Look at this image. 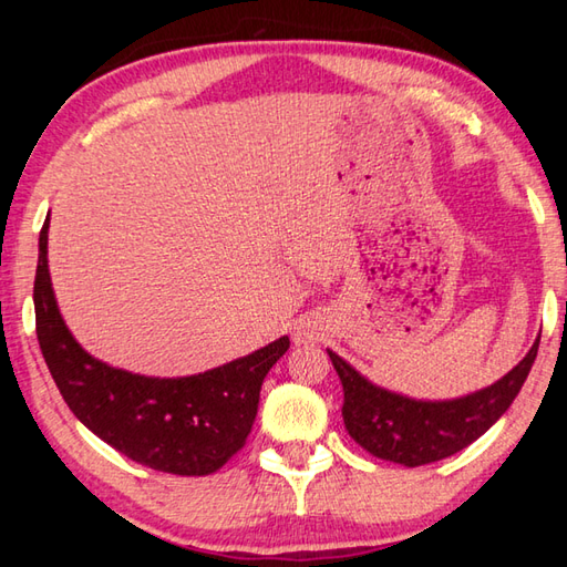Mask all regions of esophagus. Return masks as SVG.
Returning <instances> with one entry per match:
<instances>
[{
  "label": "esophagus",
  "instance_id": "esophagus-1",
  "mask_svg": "<svg viewBox=\"0 0 567 567\" xmlns=\"http://www.w3.org/2000/svg\"><path fill=\"white\" fill-rule=\"evenodd\" d=\"M321 329L315 321H299L295 327V343H315L319 341Z\"/></svg>",
  "mask_w": 567,
  "mask_h": 567
}]
</instances>
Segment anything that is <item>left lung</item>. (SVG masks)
Wrapping results in <instances>:
<instances>
[{
  "mask_svg": "<svg viewBox=\"0 0 567 567\" xmlns=\"http://www.w3.org/2000/svg\"><path fill=\"white\" fill-rule=\"evenodd\" d=\"M536 353L538 341L492 388L451 402H416L380 390L336 353L329 351V358L343 384L341 412L351 439L382 461L416 467L443 461L483 436L516 400Z\"/></svg>",
  "mask_w": 567,
  "mask_h": 567,
  "instance_id": "8db88e82",
  "label": "left lung"
}]
</instances>
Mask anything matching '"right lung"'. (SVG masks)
<instances>
[{"label": "right lung", "mask_w": 567, "mask_h": 567, "mask_svg": "<svg viewBox=\"0 0 567 567\" xmlns=\"http://www.w3.org/2000/svg\"><path fill=\"white\" fill-rule=\"evenodd\" d=\"M48 221L33 280L35 336L70 412L94 436L158 473L212 475L244 449L262 380L290 348L282 336L260 351L177 380L131 375L84 353L60 317L48 275Z\"/></svg>", "instance_id": "add662e5"}]
</instances>
